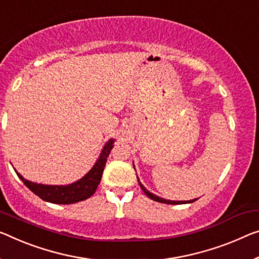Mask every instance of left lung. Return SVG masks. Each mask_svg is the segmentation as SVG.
Masks as SVG:
<instances>
[{
	"label": "left lung",
	"instance_id": "1",
	"mask_svg": "<svg viewBox=\"0 0 259 259\" xmlns=\"http://www.w3.org/2000/svg\"><path fill=\"white\" fill-rule=\"evenodd\" d=\"M133 166H134V164H133ZM137 178H138V182H139V184H140V188L142 189V191L143 192H145V194L148 198H150L152 199V200H155V201H157V202H163V204H170V205H181V204H191V202H193V201H196L197 199H192V200H181V201H175V200H166V199H164V198H161V197H158V196H156V194H154V193H152V192H149L148 190H147L145 186H143L141 183H140V181H139V177L137 176Z\"/></svg>",
	"mask_w": 259,
	"mask_h": 259
}]
</instances>
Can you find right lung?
Returning a JSON list of instances; mask_svg holds the SVG:
<instances>
[{
    "label": "right lung",
    "mask_w": 259,
    "mask_h": 259,
    "mask_svg": "<svg viewBox=\"0 0 259 259\" xmlns=\"http://www.w3.org/2000/svg\"><path fill=\"white\" fill-rule=\"evenodd\" d=\"M114 139H110L109 141L103 147L101 154L97 158V161L93 165L88 174H85L78 181L71 183L67 185H46L38 184V183L27 181L21 174H17V176L21 178V181L29 188L34 194H37L42 200L52 202V204H60V205H69L75 202L85 200L90 198L96 192V189L102 180L103 171H104L105 163L107 161V156L113 148Z\"/></svg>",
    "instance_id": "1"
}]
</instances>
